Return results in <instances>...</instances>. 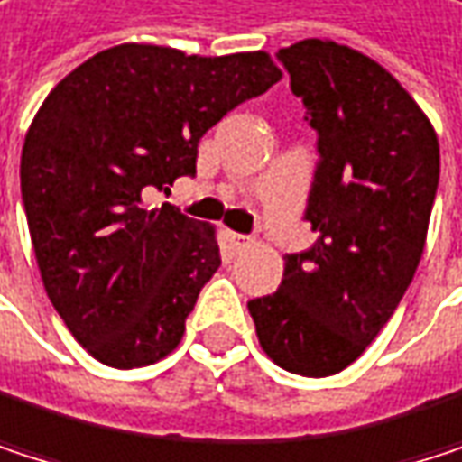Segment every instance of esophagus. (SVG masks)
Instances as JSON below:
<instances>
[{
  "label": "esophagus",
  "mask_w": 462,
  "mask_h": 462,
  "mask_svg": "<svg viewBox=\"0 0 462 462\" xmlns=\"http://www.w3.org/2000/svg\"><path fill=\"white\" fill-rule=\"evenodd\" d=\"M228 239H231V245H234V247H239V250H245V247H250V245H253V239H250V236H245V234H231Z\"/></svg>",
  "instance_id": "1"
}]
</instances>
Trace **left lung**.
I'll return each instance as SVG.
<instances>
[{"label": "left lung", "instance_id": "8db88e82", "mask_svg": "<svg viewBox=\"0 0 462 462\" xmlns=\"http://www.w3.org/2000/svg\"><path fill=\"white\" fill-rule=\"evenodd\" d=\"M318 131L304 220L318 242L285 255L277 293L247 301L263 352L331 376L376 339L422 258L439 139L417 102L368 56L331 40L277 53Z\"/></svg>", "mask_w": 462, "mask_h": 462}]
</instances>
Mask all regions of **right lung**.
<instances>
[{
  "label": "right lung",
  "instance_id": "add662e5",
  "mask_svg": "<svg viewBox=\"0 0 462 462\" xmlns=\"http://www.w3.org/2000/svg\"><path fill=\"white\" fill-rule=\"evenodd\" d=\"M280 78L263 51L209 59L128 42L42 102L21 152L29 234L51 304L105 365H147L180 345L220 247L215 228L147 199L193 177L199 139Z\"/></svg>",
  "mask_w": 462,
  "mask_h": 462
}]
</instances>
